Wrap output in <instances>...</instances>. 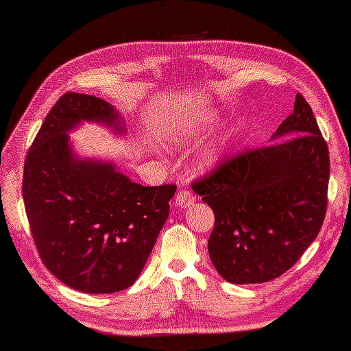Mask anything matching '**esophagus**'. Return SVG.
Instances as JSON below:
<instances>
[{
	"label": "esophagus",
	"instance_id": "obj_1",
	"mask_svg": "<svg viewBox=\"0 0 351 351\" xmlns=\"http://www.w3.org/2000/svg\"><path fill=\"white\" fill-rule=\"evenodd\" d=\"M175 202H176L178 206L187 208V206H191L193 204H195V196H193V193H190L189 190L181 189V190L176 191Z\"/></svg>",
	"mask_w": 351,
	"mask_h": 351
}]
</instances>
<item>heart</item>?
I'll return each instance as SVG.
<instances>
[{"mask_svg": "<svg viewBox=\"0 0 351 351\" xmlns=\"http://www.w3.org/2000/svg\"><path fill=\"white\" fill-rule=\"evenodd\" d=\"M193 131H196V130H191V128H189V130H185V132H187V134H191ZM215 158H217V152H211L210 155H208V160H210V161H214Z\"/></svg>", "mask_w": 351, "mask_h": 351, "instance_id": "1", "label": "heart"}]
</instances>
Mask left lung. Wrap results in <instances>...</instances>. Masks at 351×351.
I'll return each mask as SVG.
<instances>
[{
    "mask_svg": "<svg viewBox=\"0 0 351 351\" xmlns=\"http://www.w3.org/2000/svg\"><path fill=\"white\" fill-rule=\"evenodd\" d=\"M278 143L225 155L191 182L214 211L210 258L230 283H263L288 271L315 240L327 211L329 147L297 93Z\"/></svg>",
    "mask_w": 351,
    "mask_h": 351,
    "instance_id": "left-lung-1",
    "label": "left lung"
}]
</instances>
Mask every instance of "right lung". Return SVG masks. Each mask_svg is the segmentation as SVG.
Listing matches in <instances>:
<instances>
[{"label":"right lung","mask_w":351,"mask_h":351,"mask_svg":"<svg viewBox=\"0 0 351 351\" xmlns=\"http://www.w3.org/2000/svg\"><path fill=\"white\" fill-rule=\"evenodd\" d=\"M81 121L116 126L119 116L96 96H60L25 156V213L42 263L58 280L88 294L117 293L143 270L176 185L143 187L113 164L73 158L66 132Z\"/></svg>","instance_id":"obj_1"}]
</instances>
